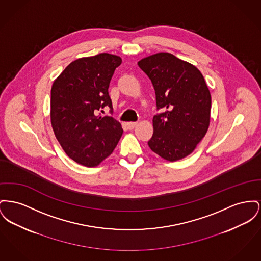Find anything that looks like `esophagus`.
I'll list each match as a JSON object with an SVG mask.
<instances>
[{"instance_id":"34e87169","label":"esophagus","mask_w":261,"mask_h":261,"mask_svg":"<svg viewBox=\"0 0 261 261\" xmlns=\"http://www.w3.org/2000/svg\"><path fill=\"white\" fill-rule=\"evenodd\" d=\"M138 125V123L137 122H128L127 123V127L130 129V130H132V129H134L136 126Z\"/></svg>"}]
</instances>
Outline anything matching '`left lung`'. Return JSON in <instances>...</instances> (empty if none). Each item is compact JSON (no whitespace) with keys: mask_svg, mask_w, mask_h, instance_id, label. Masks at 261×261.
<instances>
[{"mask_svg":"<svg viewBox=\"0 0 261 261\" xmlns=\"http://www.w3.org/2000/svg\"><path fill=\"white\" fill-rule=\"evenodd\" d=\"M138 66L152 81L156 108L153 153L175 162L192 153L206 135L211 117V93L198 68L168 52L145 57Z\"/></svg>","mask_w":261,"mask_h":261,"instance_id":"left-lung-1","label":"left lung"}]
</instances>
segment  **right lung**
<instances>
[{
    "instance_id": "right-lung-1",
    "label": "right lung",
    "mask_w": 261,
    "mask_h": 261,
    "mask_svg": "<svg viewBox=\"0 0 261 261\" xmlns=\"http://www.w3.org/2000/svg\"><path fill=\"white\" fill-rule=\"evenodd\" d=\"M119 56L100 53L70 63L51 88L50 119L66 154L79 165L93 168L109 156L123 134L112 117L96 115L112 108L108 87Z\"/></svg>"
}]
</instances>
